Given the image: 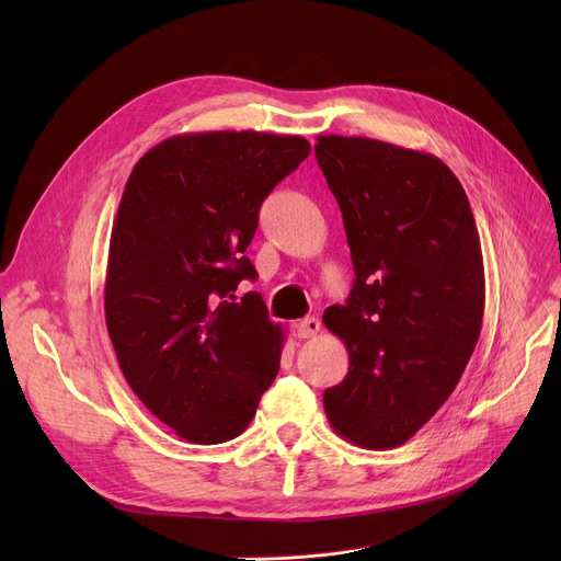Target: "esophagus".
I'll list each match as a JSON object with an SVG mask.
<instances>
[{"instance_id": "obj_1", "label": "esophagus", "mask_w": 561, "mask_h": 561, "mask_svg": "<svg viewBox=\"0 0 561 561\" xmlns=\"http://www.w3.org/2000/svg\"><path fill=\"white\" fill-rule=\"evenodd\" d=\"M296 332H298V339H311L320 332V320L318 318H305L296 325Z\"/></svg>"}]
</instances>
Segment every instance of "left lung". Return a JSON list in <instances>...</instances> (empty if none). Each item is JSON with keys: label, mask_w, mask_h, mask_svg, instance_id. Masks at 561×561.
I'll return each mask as SVG.
<instances>
[{"label": "left lung", "mask_w": 561, "mask_h": 561, "mask_svg": "<svg viewBox=\"0 0 561 561\" xmlns=\"http://www.w3.org/2000/svg\"><path fill=\"white\" fill-rule=\"evenodd\" d=\"M318 165L355 265L325 309L350 368L322 393L334 432L368 450L414 436L455 391L484 316V265L468 197L432 154L362 136H318Z\"/></svg>", "instance_id": "1"}]
</instances>
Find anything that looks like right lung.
<instances>
[{
    "mask_svg": "<svg viewBox=\"0 0 561 561\" xmlns=\"http://www.w3.org/2000/svg\"><path fill=\"white\" fill-rule=\"evenodd\" d=\"M311 152L302 136H172L131 170L111 231L106 330L131 391L191 444L248 430L279 370L284 330L245 250L263 199Z\"/></svg>",
    "mask_w": 561,
    "mask_h": 561,
    "instance_id": "right-lung-1",
    "label": "right lung"
}]
</instances>
